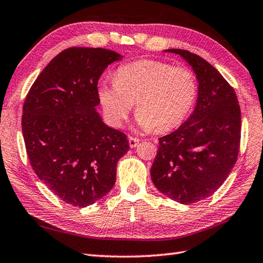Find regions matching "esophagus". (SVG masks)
I'll list each match as a JSON object with an SVG mask.
<instances>
[{
	"label": "esophagus",
	"instance_id": "1",
	"mask_svg": "<svg viewBox=\"0 0 263 263\" xmlns=\"http://www.w3.org/2000/svg\"><path fill=\"white\" fill-rule=\"evenodd\" d=\"M139 139L136 137H128V145H130L131 148H135L137 147V145L139 143Z\"/></svg>",
	"mask_w": 263,
	"mask_h": 263
}]
</instances>
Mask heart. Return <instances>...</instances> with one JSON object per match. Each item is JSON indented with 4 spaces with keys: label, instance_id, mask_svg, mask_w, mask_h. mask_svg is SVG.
<instances>
[{
    "label": "heart",
    "instance_id": "obj_1",
    "mask_svg": "<svg viewBox=\"0 0 263 263\" xmlns=\"http://www.w3.org/2000/svg\"><path fill=\"white\" fill-rule=\"evenodd\" d=\"M196 75L187 67L159 60H138L120 67L114 82L98 91L105 115L121 126L136 102L137 123L143 130L158 133L178 127L196 102Z\"/></svg>",
    "mask_w": 263,
    "mask_h": 263
}]
</instances>
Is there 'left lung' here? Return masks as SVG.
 <instances>
[{
  "label": "left lung",
  "mask_w": 263,
  "mask_h": 263,
  "mask_svg": "<svg viewBox=\"0 0 263 263\" xmlns=\"http://www.w3.org/2000/svg\"><path fill=\"white\" fill-rule=\"evenodd\" d=\"M166 51L182 55L193 67L198 98L188 120L158 139L151 176L168 198L194 204L217 192L237 161L240 108L234 87L206 60L187 50Z\"/></svg>",
  "instance_id": "left-lung-1"
}]
</instances>
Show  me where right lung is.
I'll return each instance as SVG.
<instances>
[{"label": "right lung", "mask_w": 263, "mask_h": 263, "mask_svg": "<svg viewBox=\"0 0 263 263\" xmlns=\"http://www.w3.org/2000/svg\"><path fill=\"white\" fill-rule=\"evenodd\" d=\"M101 48H68L41 71L23 106V135L30 165L61 200L77 208L109 193L116 164L127 153L125 133L105 125L98 80L120 59Z\"/></svg>", "instance_id": "1"}]
</instances>
